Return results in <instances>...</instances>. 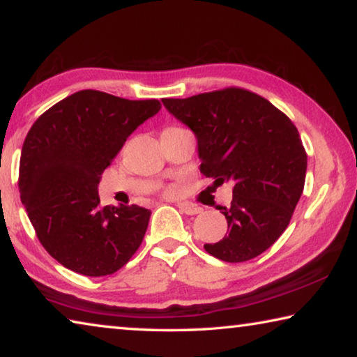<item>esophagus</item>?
Returning <instances> with one entry per match:
<instances>
[{"mask_svg":"<svg viewBox=\"0 0 357 357\" xmlns=\"http://www.w3.org/2000/svg\"><path fill=\"white\" fill-rule=\"evenodd\" d=\"M178 208L183 211L184 214H187V215H195V214H200L202 213V208H198V206H195V204H190V203H179L178 204Z\"/></svg>","mask_w":357,"mask_h":357,"instance_id":"1","label":"esophagus"}]
</instances>
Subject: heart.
I'll use <instances>...</instances> for the list:
<instances>
[{"instance_id":"heart-1","label":"heart","mask_w":357,"mask_h":357,"mask_svg":"<svg viewBox=\"0 0 357 357\" xmlns=\"http://www.w3.org/2000/svg\"><path fill=\"white\" fill-rule=\"evenodd\" d=\"M168 192H170V193H172V192H173V189H170V190H168Z\"/></svg>"}]
</instances>
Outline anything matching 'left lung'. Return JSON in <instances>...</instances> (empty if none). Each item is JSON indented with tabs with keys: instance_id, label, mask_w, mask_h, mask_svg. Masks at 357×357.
<instances>
[{
	"instance_id": "8db88e82",
	"label": "left lung",
	"mask_w": 357,
	"mask_h": 357,
	"mask_svg": "<svg viewBox=\"0 0 357 357\" xmlns=\"http://www.w3.org/2000/svg\"><path fill=\"white\" fill-rule=\"evenodd\" d=\"M162 104L195 134L204 176L234 184L231 206L220 208L227 234L204 250L228 263L268 250L304 190L307 154L296 126L269 100L241 88Z\"/></svg>"
}]
</instances>
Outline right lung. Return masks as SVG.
<instances>
[{"label":"right lung","mask_w":357,"mask_h":357,"mask_svg":"<svg viewBox=\"0 0 357 357\" xmlns=\"http://www.w3.org/2000/svg\"><path fill=\"white\" fill-rule=\"evenodd\" d=\"M160 102L83 89L40 114L20 155L19 189L45 250L74 273H116L140 247L151 211L100 206L98 185L138 126Z\"/></svg>","instance_id":"right-lung-1"}]
</instances>
